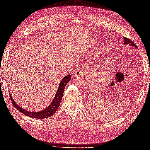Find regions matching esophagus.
Here are the masks:
<instances>
[{
	"instance_id": "34e87169",
	"label": "esophagus",
	"mask_w": 150,
	"mask_h": 150,
	"mask_svg": "<svg viewBox=\"0 0 150 150\" xmlns=\"http://www.w3.org/2000/svg\"><path fill=\"white\" fill-rule=\"evenodd\" d=\"M84 73V71L83 69L82 68H79L78 69H77L75 72H74V76H79L81 75H82Z\"/></svg>"
}]
</instances>
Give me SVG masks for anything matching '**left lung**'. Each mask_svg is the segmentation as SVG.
<instances>
[{
  "label": "left lung",
  "mask_w": 150,
  "mask_h": 150,
  "mask_svg": "<svg viewBox=\"0 0 150 150\" xmlns=\"http://www.w3.org/2000/svg\"><path fill=\"white\" fill-rule=\"evenodd\" d=\"M124 44H126V45H128V44H129L130 45H132V46H134L135 47L137 48V46L136 45V44L133 42L132 41H131V40L130 39H129L126 37H124Z\"/></svg>",
  "instance_id": "1"
}]
</instances>
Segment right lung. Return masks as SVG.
<instances>
[{"mask_svg": "<svg viewBox=\"0 0 150 150\" xmlns=\"http://www.w3.org/2000/svg\"><path fill=\"white\" fill-rule=\"evenodd\" d=\"M70 79H71V75L69 74L66 76L65 78H64L62 79L61 82L60 83V85L57 90V91L56 93V95L54 97V100L52 101L51 104L46 109H44L43 110H42L41 112H29L28 110H26L25 109H23V108L19 107L18 105L14 102V101L13 100V98H12L11 95H10L11 101L16 109H18L19 112H21V113L26 115V116L33 117V118H37V119L48 118V117L53 115L55 114V112L57 110L62 98L64 88L66 87V84L69 83Z\"/></svg>", "mask_w": 150, "mask_h": 150, "instance_id": "1", "label": "right lung"}]
</instances>
